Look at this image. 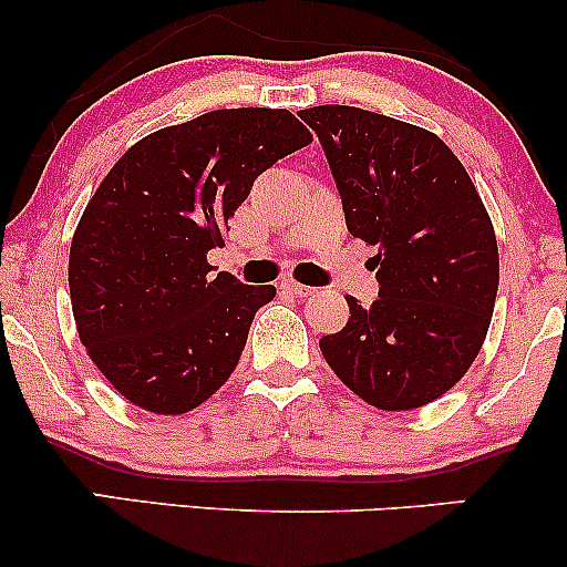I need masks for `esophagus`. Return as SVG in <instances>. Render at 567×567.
<instances>
[{"mask_svg": "<svg viewBox=\"0 0 567 567\" xmlns=\"http://www.w3.org/2000/svg\"><path fill=\"white\" fill-rule=\"evenodd\" d=\"M282 288L288 290V292H292V296H298V298H309V296H315V288H309V285H301V282H282Z\"/></svg>", "mask_w": 567, "mask_h": 567, "instance_id": "obj_1", "label": "esophagus"}]
</instances>
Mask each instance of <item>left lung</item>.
<instances>
[{
    "label": "left lung",
    "instance_id": "1",
    "mask_svg": "<svg viewBox=\"0 0 567 567\" xmlns=\"http://www.w3.org/2000/svg\"><path fill=\"white\" fill-rule=\"evenodd\" d=\"M298 116L317 133L351 237L379 247V301L347 296L320 349L357 396L415 410L464 379L491 328L498 245L477 186L440 135L354 106Z\"/></svg>",
    "mask_w": 567,
    "mask_h": 567
}]
</instances>
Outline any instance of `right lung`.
I'll use <instances>...</instances> for the list:
<instances>
[{
	"instance_id": "obj_1",
	"label": "right lung",
	"mask_w": 567,
	"mask_h": 567,
	"mask_svg": "<svg viewBox=\"0 0 567 567\" xmlns=\"http://www.w3.org/2000/svg\"><path fill=\"white\" fill-rule=\"evenodd\" d=\"M309 143L288 109H218L133 143L95 188L71 239V309L135 408L181 415L229 381L277 288L210 275L207 252L252 181Z\"/></svg>"
}]
</instances>
